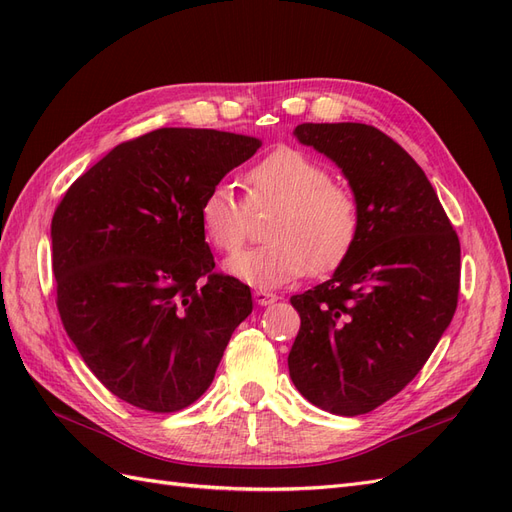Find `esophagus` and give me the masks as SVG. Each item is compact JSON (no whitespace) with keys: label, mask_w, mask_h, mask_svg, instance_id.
<instances>
[{"label":"esophagus","mask_w":512,"mask_h":512,"mask_svg":"<svg viewBox=\"0 0 512 512\" xmlns=\"http://www.w3.org/2000/svg\"><path fill=\"white\" fill-rule=\"evenodd\" d=\"M254 301L258 303V305H271V303H275L277 301V294H273V292H267V290H256L254 292Z\"/></svg>","instance_id":"esophagus-1"}]
</instances>
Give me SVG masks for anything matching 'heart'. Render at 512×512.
I'll return each mask as SVG.
<instances>
[{
	"instance_id": "b5f03b06",
	"label": "heart",
	"mask_w": 512,
	"mask_h": 512,
	"mask_svg": "<svg viewBox=\"0 0 512 512\" xmlns=\"http://www.w3.org/2000/svg\"><path fill=\"white\" fill-rule=\"evenodd\" d=\"M247 205L277 207L265 245L237 252L226 271L256 288H280L309 271H329L356 243L361 213L354 196L335 185L327 168L297 149H275L247 175ZM205 239L235 252L247 232V211L228 181L211 185L198 209Z\"/></svg>"
}]
</instances>
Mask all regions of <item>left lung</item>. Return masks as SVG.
Returning a JSON list of instances; mask_svg holds the SVG:
<instances>
[{
    "mask_svg": "<svg viewBox=\"0 0 512 512\" xmlns=\"http://www.w3.org/2000/svg\"><path fill=\"white\" fill-rule=\"evenodd\" d=\"M301 145L342 168L361 230L331 280L292 307L301 329L290 378L314 406L356 416L395 397L453 320L461 250L423 168L365 123H301Z\"/></svg>",
    "mask_w": 512,
    "mask_h": 512,
    "instance_id": "left-lung-1",
    "label": "left lung"
}]
</instances>
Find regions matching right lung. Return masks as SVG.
<instances>
[{"instance_id": "1", "label": "right lung", "mask_w": 512, "mask_h": 512, "mask_svg": "<svg viewBox=\"0 0 512 512\" xmlns=\"http://www.w3.org/2000/svg\"><path fill=\"white\" fill-rule=\"evenodd\" d=\"M260 138L160 128L76 179L51 222L57 309L87 367L149 412L188 408L213 382L252 292L213 273L198 209Z\"/></svg>"}]
</instances>
